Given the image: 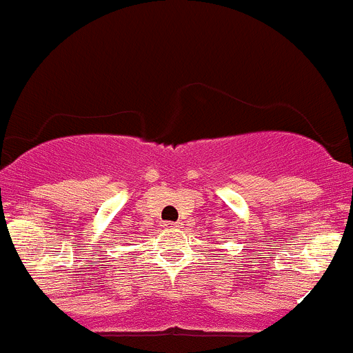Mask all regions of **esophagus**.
Listing matches in <instances>:
<instances>
[{
	"label": "esophagus",
	"mask_w": 353,
	"mask_h": 353,
	"mask_svg": "<svg viewBox=\"0 0 353 353\" xmlns=\"http://www.w3.org/2000/svg\"><path fill=\"white\" fill-rule=\"evenodd\" d=\"M179 228H180L179 222H166V224H164V231H168V232L176 231Z\"/></svg>",
	"instance_id": "esophagus-1"
}]
</instances>
